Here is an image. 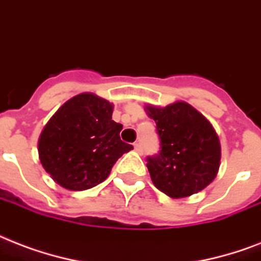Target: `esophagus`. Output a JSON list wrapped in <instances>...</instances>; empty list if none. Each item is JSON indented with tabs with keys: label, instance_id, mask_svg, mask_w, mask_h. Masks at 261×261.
Returning a JSON list of instances; mask_svg holds the SVG:
<instances>
[{
	"label": "esophagus",
	"instance_id": "esophagus-1",
	"mask_svg": "<svg viewBox=\"0 0 261 261\" xmlns=\"http://www.w3.org/2000/svg\"><path fill=\"white\" fill-rule=\"evenodd\" d=\"M135 151L139 153H143V145L139 144V143H136V144H135Z\"/></svg>",
	"mask_w": 261,
	"mask_h": 261
}]
</instances>
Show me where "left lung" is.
<instances>
[{
  "mask_svg": "<svg viewBox=\"0 0 261 261\" xmlns=\"http://www.w3.org/2000/svg\"><path fill=\"white\" fill-rule=\"evenodd\" d=\"M156 124L159 151L147 156L155 187L173 199L197 193L217 177L221 145L211 124L191 105L147 106Z\"/></svg>",
  "mask_w": 261,
  "mask_h": 261,
  "instance_id": "left-lung-1",
  "label": "left lung"
}]
</instances>
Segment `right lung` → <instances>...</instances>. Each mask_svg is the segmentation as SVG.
Instances as JSON below:
<instances>
[{
  "mask_svg": "<svg viewBox=\"0 0 261 261\" xmlns=\"http://www.w3.org/2000/svg\"><path fill=\"white\" fill-rule=\"evenodd\" d=\"M113 105L94 94L69 99L39 137V159L61 187L86 191L108 178L112 167L133 145L121 140L122 125L112 120Z\"/></svg>",
  "mask_w": 261,
  "mask_h": 261,
  "instance_id": "1",
  "label": "right lung"
}]
</instances>
